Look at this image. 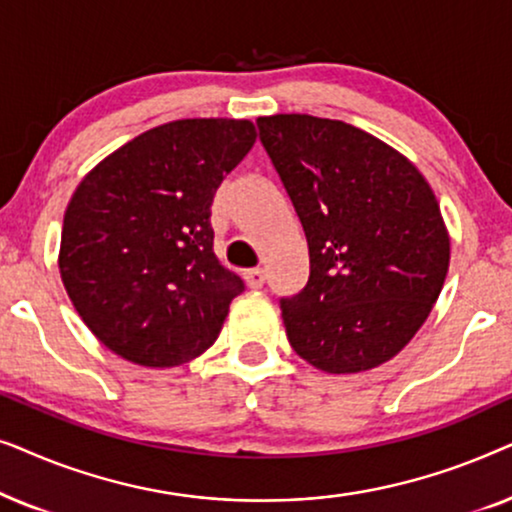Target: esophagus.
<instances>
[{
    "label": "esophagus",
    "instance_id": "esophagus-1",
    "mask_svg": "<svg viewBox=\"0 0 512 512\" xmlns=\"http://www.w3.org/2000/svg\"><path fill=\"white\" fill-rule=\"evenodd\" d=\"M244 279H247L249 289H261V286L265 284V272L261 268H251L244 272Z\"/></svg>",
    "mask_w": 512,
    "mask_h": 512
}]
</instances>
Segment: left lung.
<instances>
[{"mask_svg": "<svg viewBox=\"0 0 512 512\" xmlns=\"http://www.w3.org/2000/svg\"><path fill=\"white\" fill-rule=\"evenodd\" d=\"M258 130L310 249L305 289L279 303L293 352L331 375L394 359L431 314L450 268L429 181L349 123L275 114L258 118Z\"/></svg>", "mask_w": 512, "mask_h": 512, "instance_id": "left-lung-1", "label": "left lung"}]
</instances>
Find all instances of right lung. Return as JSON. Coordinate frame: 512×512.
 <instances>
[{"label": "right lung", "mask_w": 512, "mask_h": 512, "mask_svg": "<svg viewBox=\"0 0 512 512\" xmlns=\"http://www.w3.org/2000/svg\"><path fill=\"white\" fill-rule=\"evenodd\" d=\"M256 142L247 118H181L100 160L69 200L60 277L97 340L172 368L219 338L244 284L214 256L212 202Z\"/></svg>", "instance_id": "add662e5"}]
</instances>
